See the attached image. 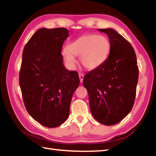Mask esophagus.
I'll use <instances>...</instances> for the list:
<instances>
[{
  "mask_svg": "<svg viewBox=\"0 0 156 156\" xmlns=\"http://www.w3.org/2000/svg\"><path fill=\"white\" fill-rule=\"evenodd\" d=\"M78 76H79V78H80V83H83V79H84V75L83 74V73H79Z\"/></svg>",
  "mask_w": 156,
  "mask_h": 156,
  "instance_id": "obj_1",
  "label": "esophagus"
}]
</instances>
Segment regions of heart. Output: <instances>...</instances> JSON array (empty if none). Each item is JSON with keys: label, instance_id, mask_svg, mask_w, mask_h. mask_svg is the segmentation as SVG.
<instances>
[{"label": "heart", "instance_id": "b5f03b06", "mask_svg": "<svg viewBox=\"0 0 156 156\" xmlns=\"http://www.w3.org/2000/svg\"><path fill=\"white\" fill-rule=\"evenodd\" d=\"M111 43L107 37L96 34H85L67 44L62 53L67 66L75 65L73 56H79L81 66L87 69H94L105 62L109 55Z\"/></svg>", "mask_w": 156, "mask_h": 156}]
</instances>
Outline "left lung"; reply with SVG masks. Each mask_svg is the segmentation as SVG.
I'll return each instance as SVG.
<instances>
[{"label": "left lung", "mask_w": 156, "mask_h": 156, "mask_svg": "<svg viewBox=\"0 0 156 156\" xmlns=\"http://www.w3.org/2000/svg\"><path fill=\"white\" fill-rule=\"evenodd\" d=\"M109 38L111 49L105 62L86 73L83 85L89 94L94 118L110 126L120 122L132 109L138 81L135 51L113 29H98Z\"/></svg>", "instance_id": "1"}]
</instances>
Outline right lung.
Listing matches in <instances>:
<instances>
[{"label": "right lung", "mask_w": 156, "mask_h": 156, "mask_svg": "<svg viewBox=\"0 0 156 156\" xmlns=\"http://www.w3.org/2000/svg\"><path fill=\"white\" fill-rule=\"evenodd\" d=\"M69 31L66 28H41L23 52L19 84L26 109L46 127L61 125L69 115L78 74L62 63L61 49Z\"/></svg>", "instance_id": "1"}]
</instances>
